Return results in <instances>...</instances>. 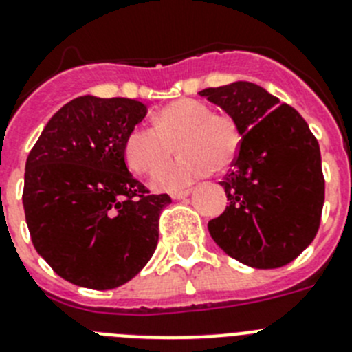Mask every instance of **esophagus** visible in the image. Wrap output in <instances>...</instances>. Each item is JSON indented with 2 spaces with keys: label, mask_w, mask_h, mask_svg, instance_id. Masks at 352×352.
Segmentation results:
<instances>
[{
  "label": "esophagus",
  "mask_w": 352,
  "mask_h": 352,
  "mask_svg": "<svg viewBox=\"0 0 352 352\" xmlns=\"http://www.w3.org/2000/svg\"><path fill=\"white\" fill-rule=\"evenodd\" d=\"M191 193V190H179V191H171V199L173 200H181V199H186L188 195Z\"/></svg>",
  "instance_id": "1"
}]
</instances>
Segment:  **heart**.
Returning <instances> with one entry per match:
<instances>
[{
  "label": "heart",
  "instance_id": "1",
  "mask_svg": "<svg viewBox=\"0 0 352 352\" xmlns=\"http://www.w3.org/2000/svg\"><path fill=\"white\" fill-rule=\"evenodd\" d=\"M175 144L182 157L155 173L152 184L157 190H179L211 170H229L240 153L241 131L231 114L212 112L199 100L182 98L162 107L153 118V126H134L126 134L123 153L132 170L152 175Z\"/></svg>",
  "mask_w": 352,
  "mask_h": 352
}]
</instances>
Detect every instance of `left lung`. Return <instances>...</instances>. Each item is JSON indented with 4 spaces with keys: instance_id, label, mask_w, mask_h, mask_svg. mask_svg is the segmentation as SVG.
Segmentation results:
<instances>
[{
    "instance_id": "1",
    "label": "left lung",
    "mask_w": 352,
    "mask_h": 352,
    "mask_svg": "<svg viewBox=\"0 0 352 352\" xmlns=\"http://www.w3.org/2000/svg\"><path fill=\"white\" fill-rule=\"evenodd\" d=\"M241 131L238 159L220 182L229 206L208 223L231 258L252 268L294 261L320 227L326 182L317 138L288 103L250 82L200 91Z\"/></svg>"
}]
</instances>
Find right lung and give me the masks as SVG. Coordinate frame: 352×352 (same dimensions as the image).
Listing matches in <instances>:
<instances>
[{
	"mask_svg": "<svg viewBox=\"0 0 352 352\" xmlns=\"http://www.w3.org/2000/svg\"><path fill=\"white\" fill-rule=\"evenodd\" d=\"M144 116L140 100L78 96L53 114L28 153L23 206L32 243L73 285L118 288L155 252L171 199L150 195L123 153Z\"/></svg>",
	"mask_w": 352,
	"mask_h": 352,
	"instance_id": "right-lung-1",
	"label": "right lung"
}]
</instances>
